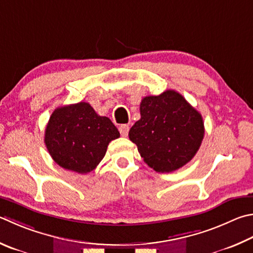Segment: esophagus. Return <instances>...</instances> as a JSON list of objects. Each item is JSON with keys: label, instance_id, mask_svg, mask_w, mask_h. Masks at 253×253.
<instances>
[{"label": "esophagus", "instance_id": "esophagus-1", "mask_svg": "<svg viewBox=\"0 0 253 253\" xmlns=\"http://www.w3.org/2000/svg\"><path fill=\"white\" fill-rule=\"evenodd\" d=\"M128 131H129V126L126 125V124H125V125L119 126V132H121L122 136L126 137L128 135Z\"/></svg>", "mask_w": 253, "mask_h": 253}]
</instances>
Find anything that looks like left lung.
<instances>
[{
  "label": "left lung",
  "mask_w": 253,
  "mask_h": 253,
  "mask_svg": "<svg viewBox=\"0 0 253 253\" xmlns=\"http://www.w3.org/2000/svg\"><path fill=\"white\" fill-rule=\"evenodd\" d=\"M204 135L200 113L171 89L141 99L140 119L128 134L144 162L157 172H171L189 163Z\"/></svg>",
  "instance_id": "left-lung-1"
}]
</instances>
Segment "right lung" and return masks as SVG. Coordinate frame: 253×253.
<instances>
[{"instance_id": "right-lung-1", "label": "right lung", "mask_w": 253, "mask_h": 253, "mask_svg": "<svg viewBox=\"0 0 253 253\" xmlns=\"http://www.w3.org/2000/svg\"><path fill=\"white\" fill-rule=\"evenodd\" d=\"M121 136L111 119L88 103L58 107L50 115L44 141L50 157L67 170L87 173L97 167L108 144Z\"/></svg>"}]
</instances>
